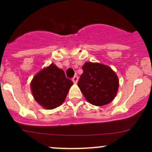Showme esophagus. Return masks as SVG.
<instances>
[{"label":"esophagus","instance_id":"34e87169","mask_svg":"<svg viewBox=\"0 0 152 152\" xmlns=\"http://www.w3.org/2000/svg\"><path fill=\"white\" fill-rule=\"evenodd\" d=\"M78 80H79V77H78L77 76H73V79H72V81H73V83H74V84H76V83H77Z\"/></svg>","mask_w":152,"mask_h":152}]
</instances>
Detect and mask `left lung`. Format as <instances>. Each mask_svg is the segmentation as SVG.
I'll return each mask as SVG.
<instances>
[{
  "label": "left lung",
  "instance_id": "8db88e82",
  "mask_svg": "<svg viewBox=\"0 0 152 152\" xmlns=\"http://www.w3.org/2000/svg\"><path fill=\"white\" fill-rule=\"evenodd\" d=\"M82 70L78 86L87 102L95 106L110 103L118 90L115 73L110 67L97 62H85Z\"/></svg>",
  "mask_w": 152,
  "mask_h": 152
}]
</instances>
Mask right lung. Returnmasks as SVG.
Here are the masks:
<instances>
[{
    "label": "right lung",
    "instance_id": "obj_1",
    "mask_svg": "<svg viewBox=\"0 0 152 152\" xmlns=\"http://www.w3.org/2000/svg\"><path fill=\"white\" fill-rule=\"evenodd\" d=\"M72 85L73 82L66 78L63 70L50 64L35 75L31 89L39 104L52 110L63 103Z\"/></svg>",
    "mask_w": 152,
    "mask_h": 152
}]
</instances>
